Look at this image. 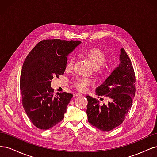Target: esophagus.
Wrapping results in <instances>:
<instances>
[{
	"mask_svg": "<svg viewBox=\"0 0 157 157\" xmlns=\"http://www.w3.org/2000/svg\"><path fill=\"white\" fill-rule=\"evenodd\" d=\"M82 94H80V93H75V94H74V96L77 97V96H82Z\"/></svg>",
	"mask_w": 157,
	"mask_h": 157,
	"instance_id": "1",
	"label": "esophagus"
}]
</instances>
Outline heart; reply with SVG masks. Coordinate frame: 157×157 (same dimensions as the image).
Returning <instances> with one entry per match:
<instances>
[{"instance_id": "heart-1", "label": "heart", "mask_w": 157, "mask_h": 157, "mask_svg": "<svg viewBox=\"0 0 157 157\" xmlns=\"http://www.w3.org/2000/svg\"><path fill=\"white\" fill-rule=\"evenodd\" d=\"M85 55L91 61L94 67L98 71H103L104 69L103 63L106 61V55L99 48H90L85 51ZM75 59L73 56L68 59L65 65L66 71L72 70L74 66ZM92 84V80L87 78H77L73 82V86L80 91H86L88 86Z\"/></svg>"}]
</instances>
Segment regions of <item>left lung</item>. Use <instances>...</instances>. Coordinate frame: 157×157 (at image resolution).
<instances>
[{"label":"left lung","instance_id":"left-lung-1","mask_svg":"<svg viewBox=\"0 0 157 157\" xmlns=\"http://www.w3.org/2000/svg\"><path fill=\"white\" fill-rule=\"evenodd\" d=\"M121 63L96 90V95L110 99L107 105H99L96 98L87 96L86 114L90 124L103 132L121 125L132 107L136 94V77L129 57L124 48L120 54Z\"/></svg>","mask_w":157,"mask_h":157}]
</instances>
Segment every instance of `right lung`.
Wrapping results in <instances>:
<instances>
[{
	"label": "right lung",
	"mask_w": 157,
	"mask_h": 157,
	"mask_svg": "<svg viewBox=\"0 0 157 157\" xmlns=\"http://www.w3.org/2000/svg\"><path fill=\"white\" fill-rule=\"evenodd\" d=\"M80 43L78 40H42L26 57L20 77L22 105L33 125L39 129L48 130L63 119L73 94L54 95L51 80L63 75L67 56Z\"/></svg>",
	"instance_id": "obj_1"
}]
</instances>
